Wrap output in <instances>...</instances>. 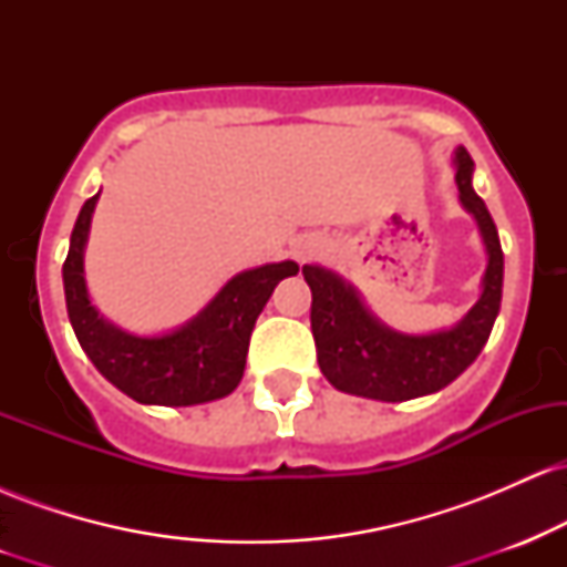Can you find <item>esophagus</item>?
<instances>
[{"mask_svg": "<svg viewBox=\"0 0 567 567\" xmlns=\"http://www.w3.org/2000/svg\"><path fill=\"white\" fill-rule=\"evenodd\" d=\"M322 247L324 245L320 237H301L296 245H292V256H296L298 261H309V258L320 256Z\"/></svg>", "mask_w": 567, "mask_h": 567, "instance_id": "1", "label": "esophagus"}]
</instances>
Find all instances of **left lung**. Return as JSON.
<instances>
[{
  "mask_svg": "<svg viewBox=\"0 0 567 567\" xmlns=\"http://www.w3.org/2000/svg\"><path fill=\"white\" fill-rule=\"evenodd\" d=\"M458 199L477 220L487 250L480 301L451 330L426 336L396 333L375 320L357 290L322 266H303L311 288V333L322 375L338 392L381 402H405L434 394L458 379L477 360L501 309L504 252L485 202L472 188L474 162L455 148Z\"/></svg>",
  "mask_w": 567,
  "mask_h": 567,
  "instance_id": "obj_1",
  "label": "left lung"
}]
</instances>
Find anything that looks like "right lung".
<instances>
[{"mask_svg": "<svg viewBox=\"0 0 567 567\" xmlns=\"http://www.w3.org/2000/svg\"><path fill=\"white\" fill-rule=\"evenodd\" d=\"M97 197L101 192L82 205L63 264L69 320L84 354L103 379L143 405L186 408L231 394L243 381L258 315L279 279L298 275V264L282 261L239 271L194 320L173 333H125L97 315L84 285V245Z\"/></svg>", "mask_w": 567, "mask_h": 567, "instance_id": "obj_1", "label": "right lung"}]
</instances>
